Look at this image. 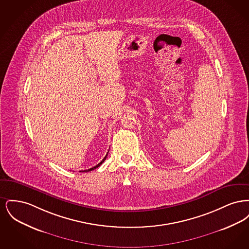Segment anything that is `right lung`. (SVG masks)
Listing matches in <instances>:
<instances>
[{
	"label": "right lung",
	"instance_id": "obj_1",
	"mask_svg": "<svg viewBox=\"0 0 249 249\" xmlns=\"http://www.w3.org/2000/svg\"><path fill=\"white\" fill-rule=\"evenodd\" d=\"M107 154H108V153H107ZM107 156H106V157L104 158V160H102V161H101V162H100L99 164H97V165L94 166V167H92V168H90V169H88V170H85V171H80V172H89V171H92V170H94V169H96V168H98L99 166H101V164H102V163H103V162H104V161L106 160V159H107Z\"/></svg>",
	"mask_w": 249,
	"mask_h": 249
}]
</instances>
